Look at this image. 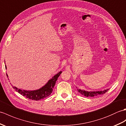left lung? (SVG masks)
<instances>
[{
    "label": "left lung",
    "instance_id": "8db88e82",
    "mask_svg": "<svg viewBox=\"0 0 126 126\" xmlns=\"http://www.w3.org/2000/svg\"><path fill=\"white\" fill-rule=\"evenodd\" d=\"M77 88V87H76ZM78 91L79 92L80 94H81L83 95H84L86 97H93L95 96H97L98 95H101L105 93L106 92H107L109 89H104L103 91H87L83 90V89H78L77 88Z\"/></svg>",
    "mask_w": 126,
    "mask_h": 126
}]
</instances>
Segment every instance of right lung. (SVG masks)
<instances>
[{"label": "right lung", "instance_id": "right-lung-1", "mask_svg": "<svg viewBox=\"0 0 126 126\" xmlns=\"http://www.w3.org/2000/svg\"><path fill=\"white\" fill-rule=\"evenodd\" d=\"M5 68L6 69V66L5 65ZM62 71H60L57 74L54 75L52 78H51L45 85L43 86L39 89H36L33 91H27L24 89H21L18 88L16 87H13V88L15 90L18 92L19 94L25 96L29 99L33 100H39L42 99H44L45 97L49 96V95L52 93L54 87L55 86V82L58 80V77L60 76ZM8 77V75L7 74ZM9 80V79H8Z\"/></svg>", "mask_w": 126, "mask_h": 126}]
</instances>
